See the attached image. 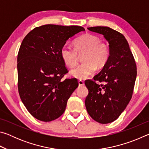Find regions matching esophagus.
I'll return each mask as SVG.
<instances>
[{"label":"esophagus","mask_w":149,"mask_h":149,"mask_svg":"<svg viewBox=\"0 0 149 149\" xmlns=\"http://www.w3.org/2000/svg\"><path fill=\"white\" fill-rule=\"evenodd\" d=\"M78 84H79V86H83V85H84V81H83L82 80H79L78 81Z\"/></svg>","instance_id":"esophagus-1"}]
</instances>
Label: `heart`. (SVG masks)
<instances>
[{
    "label": "heart",
    "mask_w": 149,
    "mask_h": 149,
    "mask_svg": "<svg viewBox=\"0 0 149 149\" xmlns=\"http://www.w3.org/2000/svg\"><path fill=\"white\" fill-rule=\"evenodd\" d=\"M75 48L64 45L60 49V55L64 64L68 67L77 64L79 55L85 54V63L79 64L70 71V75L78 79H85L95 74L98 68L107 64L110 56V49L105 42L96 35L86 33L74 42Z\"/></svg>",
    "instance_id": "heart-1"
}]
</instances>
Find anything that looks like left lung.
Here are the masks:
<instances>
[{"label": "left lung", "mask_w": 149, "mask_h": 149, "mask_svg": "<svg viewBox=\"0 0 149 149\" xmlns=\"http://www.w3.org/2000/svg\"><path fill=\"white\" fill-rule=\"evenodd\" d=\"M87 29L103 35L109 43L110 56L107 64L93 79L85 81L89 90L85 101L88 114L96 122L105 124L118 119L130 102L137 77V65L122 33L108 27Z\"/></svg>", "instance_id": "1"}]
</instances>
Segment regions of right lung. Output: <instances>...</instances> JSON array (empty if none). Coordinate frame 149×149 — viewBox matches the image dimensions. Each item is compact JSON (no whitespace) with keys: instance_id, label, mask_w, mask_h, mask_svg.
<instances>
[{"instance_id":"add662e5","label":"right lung","mask_w":149,"mask_h":149,"mask_svg":"<svg viewBox=\"0 0 149 149\" xmlns=\"http://www.w3.org/2000/svg\"><path fill=\"white\" fill-rule=\"evenodd\" d=\"M84 31L81 26L47 24L35 27L22 41L17 59L18 92L36 119L50 122L64 112L79 84L75 78L62 79L68 70L60 49L70 37Z\"/></svg>"}]
</instances>
